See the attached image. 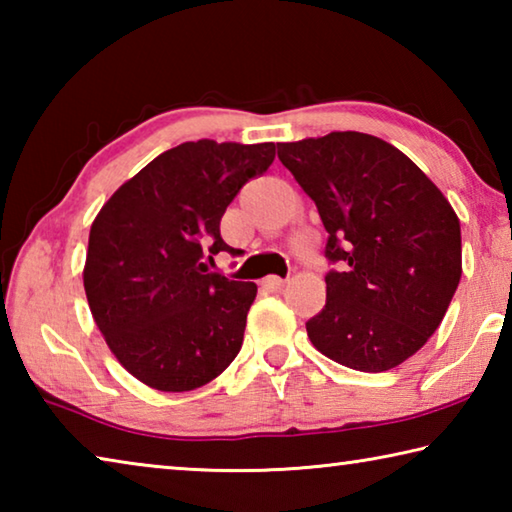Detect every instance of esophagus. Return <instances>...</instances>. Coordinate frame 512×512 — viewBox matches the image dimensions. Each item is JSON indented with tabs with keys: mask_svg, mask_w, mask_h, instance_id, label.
<instances>
[{
	"mask_svg": "<svg viewBox=\"0 0 512 512\" xmlns=\"http://www.w3.org/2000/svg\"><path fill=\"white\" fill-rule=\"evenodd\" d=\"M284 284H287V280H282V277L268 275L266 280H264V289H266V291H282Z\"/></svg>",
	"mask_w": 512,
	"mask_h": 512,
	"instance_id": "34e87169",
	"label": "esophagus"
}]
</instances>
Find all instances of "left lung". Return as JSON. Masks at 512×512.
Listing matches in <instances>:
<instances>
[{"label":"left lung","mask_w":512,"mask_h":512,"mask_svg":"<svg viewBox=\"0 0 512 512\" xmlns=\"http://www.w3.org/2000/svg\"><path fill=\"white\" fill-rule=\"evenodd\" d=\"M327 230V302L307 336L327 359L384 372L443 323L463 273L461 221L443 192L393 144L343 131L277 144Z\"/></svg>","instance_id":"obj_1"}]
</instances>
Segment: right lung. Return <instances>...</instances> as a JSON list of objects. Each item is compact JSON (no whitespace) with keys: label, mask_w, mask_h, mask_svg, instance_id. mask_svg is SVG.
I'll return each instance as SVG.
<instances>
[{"label":"right lung","mask_w":512,"mask_h":512,"mask_svg":"<svg viewBox=\"0 0 512 512\" xmlns=\"http://www.w3.org/2000/svg\"><path fill=\"white\" fill-rule=\"evenodd\" d=\"M273 160V142H185L126 180L92 221L85 296L110 352L142 384L194 391L239 354L257 284L210 273L203 248L237 253L221 239V216Z\"/></svg>","instance_id":"1"}]
</instances>
